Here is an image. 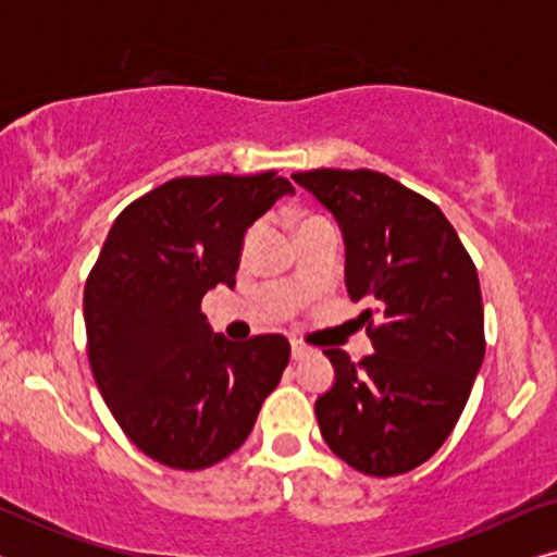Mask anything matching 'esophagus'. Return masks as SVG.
<instances>
[{"label": "esophagus", "mask_w": 557, "mask_h": 557, "mask_svg": "<svg viewBox=\"0 0 557 557\" xmlns=\"http://www.w3.org/2000/svg\"><path fill=\"white\" fill-rule=\"evenodd\" d=\"M311 349H309V345H304L301 339H292V357L294 360H301L304 355H309Z\"/></svg>", "instance_id": "34e87169"}]
</instances>
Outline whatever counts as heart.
Returning <instances> with one entry per match:
<instances>
[{
  "instance_id": "heart-1",
  "label": "heart",
  "mask_w": 557,
  "mask_h": 557,
  "mask_svg": "<svg viewBox=\"0 0 557 557\" xmlns=\"http://www.w3.org/2000/svg\"><path fill=\"white\" fill-rule=\"evenodd\" d=\"M317 220H322V218H307V220H304V223H301V225H309V223H317ZM253 235H256V227H253V231H250V233H248V240H250V238H253Z\"/></svg>"
}]
</instances>
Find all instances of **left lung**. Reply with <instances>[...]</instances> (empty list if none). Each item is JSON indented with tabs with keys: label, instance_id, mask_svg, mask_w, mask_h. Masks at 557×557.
<instances>
[{
	"label": "left lung",
	"instance_id": "left-lung-1",
	"mask_svg": "<svg viewBox=\"0 0 557 557\" xmlns=\"http://www.w3.org/2000/svg\"><path fill=\"white\" fill-rule=\"evenodd\" d=\"M339 223L345 284L370 301L375 352L324 349L334 385L314 413L326 446L370 476L421 467L454 431L484 360V307L467 248L438 205L372 170L292 174Z\"/></svg>",
	"mask_w": 557,
	"mask_h": 557
}]
</instances>
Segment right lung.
I'll return each instance as SVG.
<instances>
[{
    "label": "right lung",
    "mask_w": 557,
    "mask_h": 557,
    "mask_svg": "<svg viewBox=\"0 0 557 557\" xmlns=\"http://www.w3.org/2000/svg\"><path fill=\"white\" fill-rule=\"evenodd\" d=\"M294 195L276 172L177 177L113 220L88 273V362L106 406L151 459L197 471L243 446L278 385L284 334L231 342L210 330L202 296L235 286L243 235Z\"/></svg>",
    "instance_id": "add662e5"
}]
</instances>
